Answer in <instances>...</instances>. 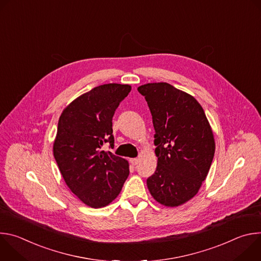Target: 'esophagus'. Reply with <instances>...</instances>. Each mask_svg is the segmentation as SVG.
<instances>
[{
    "label": "esophagus",
    "mask_w": 261,
    "mask_h": 261,
    "mask_svg": "<svg viewBox=\"0 0 261 261\" xmlns=\"http://www.w3.org/2000/svg\"><path fill=\"white\" fill-rule=\"evenodd\" d=\"M138 161H139L138 158H132V159H130V163H131L132 165H136V164L138 163Z\"/></svg>",
    "instance_id": "obj_1"
}]
</instances>
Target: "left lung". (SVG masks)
I'll return each mask as SVG.
<instances>
[{"label": "left lung", "instance_id": "left-lung-1", "mask_svg": "<svg viewBox=\"0 0 261 261\" xmlns=\"http://www.w3.org/2000/svg\"><path fill=\"white\" fill-rule=\"evenodd\" d=\"M151 110L155 129L156 171L146 179L150 193L165 206L193 198L211 168L215 139L197 100L167 83L138 87Z\"/></svg>", "mask_w": 261, "mask_h": 261}]
</instances>
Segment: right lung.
Returning <instances> with one entry per match:
<instances>
[{
	"label": "right lung",
	"instance_id": "add662e5",
	"mask_svg": "<svg viewBox=\"0 0 261 261\" xmlns=\"http://www.w3.org/2000/svg\"><path fill=\"white\" fill-rule=\"evenodd\" d=\"M131 86L107 84L73 100L59 119L54 156L69 189L88 206L108 205L120 194L129 163L102 151L114 148L113 117Z\"/></svg>",
	"mask_w": 261,
	"mask_h": 261
}]
</instances>
